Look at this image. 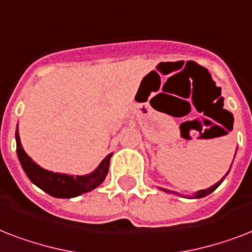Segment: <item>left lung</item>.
<instances>
[{
  "label": "left lung",
  "instance_id": "1",
  "mask_svg": "<svg viewBox=\"0 0 252 252\" xmlns=\"http://www.w3.org/2000/svg\"><path fill=\"white\" fill-rule=\"evenodd\" d=\"M227 173H228V172H227ZM227 173H226V174H227ZM223 178H224V177H223ZM223 178H222L220 181L217 182L216 185L210 186L209 189L199 190V191H197V193H195V194L193 195V197H189V198H202V197H206V195H209V194H210V193H213V191H214V190H216L217 188H218V186L220 185V184H222V181H223ZM160 189H161V190H164V191H166V193H174V191H169V190L162 189V188H160ZM174 194H177V193H174Z\"/></svg>",
  "mask_w": 252,
  "mask_h": 252
}]
</instances>
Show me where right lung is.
Wrapping results in <instances>:
<instances>
[{
  "instance_id": "add662e5",
  "label": "right lung",
  "mask_w": 252,
  "mask_h": 252,
  "mask_svg": "<svg viewBox=\"0 0 252 252\" xmlns=\"http://www.w3.org/2000/svg\"><path fill=\"white\" fill-rule=\"evenodd\" d=\"M15 141H17V156L24 168L26 176L30 181L36 185L39 189L46 191L47 194L57 197V198H74L78 195L91 191L104 181L105 176L108 173L109 160L112 153H109L100 165L90 174L86 176H70L64 173H54L41 168L35 164L30 157L26 155L24 148L21 145L18 128L15 130Z\"/></svg>"
}]
</instances>
